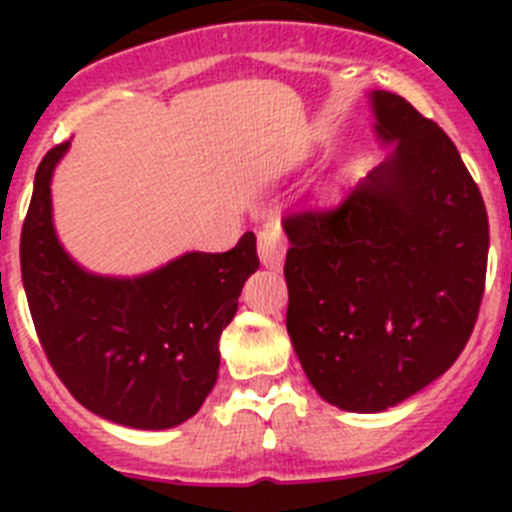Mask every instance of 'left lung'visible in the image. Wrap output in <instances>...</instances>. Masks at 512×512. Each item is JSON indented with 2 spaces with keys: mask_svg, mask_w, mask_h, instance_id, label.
I'll use <instances>...</instances> for the list:
<instances>
[{
  "mask_svg": "<svg viewBox=\"0 0 512 512\" xmlns=\"http://www.w3.org/2000/svg\"><path fill=\"white\" fill-rule=\"evenodd\" d=\"M71 140L40 161L22 225V287L35 330L89 413L135 431H169L197 415L215 387L217 328L259 269L256 235L243 233L223 253L184 251L133 277L87 269L53 220V174Z\"/></svg>",
  "mask_w": 512,
  "mask_h": 512,
  "instance_id": "8db88e82",
  "label": "left lung"
}]
</instances>
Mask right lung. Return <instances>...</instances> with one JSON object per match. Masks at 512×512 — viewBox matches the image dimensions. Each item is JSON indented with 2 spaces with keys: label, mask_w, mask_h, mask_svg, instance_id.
I'll list each match as a JSON object with an SVG mask.
<instances>
[{
  "label": "right lung",
  "mask_w": 512,
  "mask_h": 512,
  "mask_svg": "<svg viewBox=\"0 0 512 512\" xmlns=\"http://www.w3.org/2000/svg\"><path fill=\"white\" fill-rule=\"evenodd\" d=\"M379 130L395 153L333 215L287 228V330L320 397L384 413L436 382L467 346L490 230L477 184L443 138Z\"/></svg>",
  "instance_id": "right-lung-1"
}]
</instances>
